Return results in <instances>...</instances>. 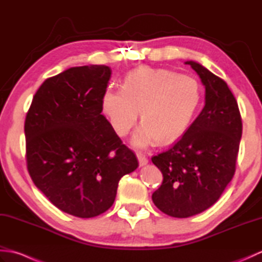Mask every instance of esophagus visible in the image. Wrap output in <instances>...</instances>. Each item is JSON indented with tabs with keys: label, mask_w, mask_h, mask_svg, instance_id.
Returning <instances> with one entry per match:
<instances>
[{
	"label": "esophagus",
	"mask_w": 262,
	"mask_h": 262,
	"mask_svg": "<svg viewBox=\"0 0 262 262\" xmlns=\"http://www.w3.org/2000/svg\"><path fill=\"white\" fill-rule=\"evenodd\" d=\"M137 159H138V162H140L141 166H144V165H146L148 163V159H147L146 155L141 153V152L137 153Z\"/></svg>",
	"instance_id": "obj_1"
}]
</instances>
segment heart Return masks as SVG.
I'll use <instances>...</instances> for the list:
<instances>
[{"label":"heart","mask_w":262,"mask_h":262,"mask_svg":"<svg viewBox=\"0 0 262 262\" xmlns=\"http://www.w3.org/2000/svg\"><path fill=\"white\" fill-rule=\"evenodd\" d=\"M203 90L190 75L163 69L140 68L128 73L121 89H105L102 113L117 135L126 136L141 111L143 126L133 142L145 147L157 138L170 142L190 126L202 104Z\"/></svg>","instance_id":"1"}]
</instances>
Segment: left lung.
Returning a JSON list of instances; mask_svg holds the SVG:
<instances>
[{"label": "left lung", "mask_w": 262, "mask_h": 262, "mask_svg": "<svg viewBox=\"0 0 262 262\" xmlns=\"http://www.w3.org/2000/svg\"><path fill=\"white\" fill-rule=\"evenodd\" d=\"M205 85V107L169 149L152 157L163 174L152 194L164 214L186 219L214 205L235 173L242 118L226 82L196 62H186Z\"/></svg>", "instance_id": "obj_1"}]
</instances>
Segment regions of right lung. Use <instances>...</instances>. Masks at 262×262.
<instances>
[{
  "instance_id": "right-lung-1",
  "label": "right lung",
  "mask_w": 262,
  "mask_h": 262,
  "mask_svg": "<svg viewBox=\"0 0 262 262\" xmlns=\"http://www.w3.org/2000/svg\"><path fill=\"white\" fill-rule=\"evenodd\" d=\"M110 76L108 66L89 65L48 77L26 116L33 183L58 209L80 219L108 210L121 177L138 166L135 153L101 115Z\"/></svg>"
}]
</instances>
